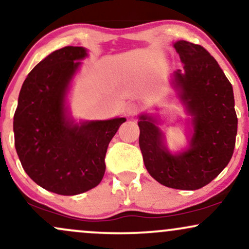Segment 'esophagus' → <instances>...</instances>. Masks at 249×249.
<instances>
[{
	"label": "esophagus",
	"mask_w": 249,
	"mask_h": 249,
	"mask_svg": "<svg viewBox=\"0 0 249 249\" xmlns=\"http://www.w3.org/2000/svg\"><path fill=\"white\" fill-rule=\"evenodd\" d=\"M139 111V105L136 104V103H130L126 107V112L128 116H134L137 115V112Z\"/></svg>",
	"instance_id": "1"
}]
</instances>
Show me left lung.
I'll return each mask as SVG.
<instances>
[{
  "instance_id": "obj_1",
  "label": "left lung",
  "mask_w": 249,
  "mask_h": 249,
  "mask_svg": "<svg viewBox=\"0 0 249 249\" xmlns=\"http://www.w3.org/2000/svg\"><path fill=\"white\" fill-rule=\"evenodd\" d=\"M184 70L174 71L171 85L191 117L188 146L172 153L158 121L139 115V146L145 167L166 187L193 191L206 186L233 156L238 118L233 88L218 62L201 45L187 41L173 44Z\"/></svg>"
}]
</instances>
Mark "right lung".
<instances>
[{
  "label": "right lung",
  "instance_id": "1",
  "mask_svg": "<svg viewBox=\"0 0 249 249\" xmlns=\"http://www.w3.org/2000/svg\"><path fill=\"white\" fill-rule=\"evenodd\" d=\"M88 57L83 47L53 51L30 71L14 115L19 161L37 185L61 196L96 187L105 173L108 142L126 118L77 123L67 97L71 81Z\"/></svg>",
  "mask_w": 249,
  "mask_h": 249
}]
</instances>
